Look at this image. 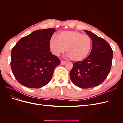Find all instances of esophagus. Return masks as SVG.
I'll list each match as a JSON object with an SVG mask.
<instances>
[{
    "mask_svg": "<svg viewBox=\"0 0 123 123\" xmlns=\"http://www.w3.org/2000/svg\"><path fill=\"white\" fill-rule=\"evenodd\" d=\"M66 62L65 61H61V64L62 65H65V64H66Z\"/></svg>",
    "mask_w": 123,
    "mask_h": 123,
    "instance_id": "1",
    "label": "esophagus"
}]
</instances>
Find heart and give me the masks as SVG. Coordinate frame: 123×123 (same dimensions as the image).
<instances>
[{"mask_svg": "<svg viewBox=\"0 0 123 123\" xmlns=\"http://www.w3.org/2000/svg\"><path fill=\"white\" fill-rule=\"evenodd\" d=\"M49 46L52 53L58 55L64 51L73 61L79 62L87 57L92 46V39L88 35L80 32L63 31L59 33L57 38L53 36Z\"/></svg>", "mask_w": 123, "mask_h": 123, "instance_id": "1", "label": "heart"}]
</instances>
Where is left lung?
<instances>
[{
	"mask_svg": "<svg viewBox=\"0 0 123 123\" xmlns=\"http://www.w3.org/2000/svg\"><path fill=\"white\" fill-rule=\"evenodd\" d=\"M92 48L90 55L83 61L73 63L70 72L72 82L80 88L96 87L105 80L112 66L113 50L103 38L87 30Z\"/></svg>",
	"mask_w": 123,
	"mask_h": 123,
	"instance_id": "left-lung-1",
	"label": "left lung"
}]
</instances>
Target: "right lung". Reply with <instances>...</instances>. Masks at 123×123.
I'll use <instances>...</instances> for the list:
<instances>
[{
	"label": "right lung",
	"mask_w": 123,
	"mask_h": 123,
	"mask_svg": "<svg viewBox=\"0 0 123 123\" xmlns=\"http://www.w3.org/2000/svg\"><path fill=\"white\" fill-rule=\"evenodd\" d=\"M56 30H38L21 38L11 51V67L18 83L30 88L43 87L50 82L54 69L60 65L52 53L49 43Z\"/></svg>",
	"instance_id": "right-lung-1"
}]
</instances>
